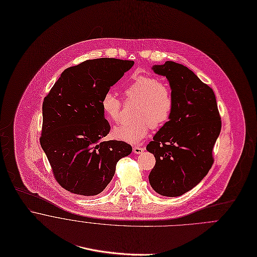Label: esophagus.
<instances>
[{"label": "esophagus", "instance_id": "1", "mask_svg": "<svg viewBox=\"0 0 257 257\" xmlns=\"http://www.w3.org/2000/svg\"><path fill=\"white\" fill-rule=\"evenodd\" d=\"M133 152H134L135 154H141V153L144 152V148L139 147V146H135V147L133 148Z\"/></svg>", "mask_w": 257, "mask_h": 257}]
</instances>
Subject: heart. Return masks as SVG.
I'll return each instance as SVG.
<instances>
[{
	"label": "heart",
	"mask_w": 257,
	"mask_h": 257,
	"mask_svg": "<svg viewBox=\"0 0 257 257\" xmlns=\"http://www.w3.org/2000/svg\"><path fill=\"white\" fill-rule=\"evenodd\" d=\"M126 102L137 103L132 122L116 126L113 135L122 141L132 144L140 143L146 138L149 130L160 127L171 117L174 108V96L169 84L154 75L141 74L134 76L123 88ZM122 101L112 92H107L101 99L104 116L112 121L121 120Z\"/></svg>",
	"instance_id": "1"
}]
</instances>
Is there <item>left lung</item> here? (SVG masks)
Masks as SVG:
<instances>
[{
  "instance_id": "left-lung-1",
  "label": "left lung",
  "mask_w": 257,
  "mask_h": 257,
  "mask_svg": "<svg viewBox=\"0 0 257 257\" xmlns=\"http://www.w3.org/2000/svg\"><path fill=\"white\" fill-rule=\"evenodd\" d=\"M152 69L169 80L174 108L146 147L156 159L149 182L161 196L179 197L196 187L210 170L212 149L221 129L220 115L212 89L191 69L174 61Z\"/></svg>"
}]
</instances>
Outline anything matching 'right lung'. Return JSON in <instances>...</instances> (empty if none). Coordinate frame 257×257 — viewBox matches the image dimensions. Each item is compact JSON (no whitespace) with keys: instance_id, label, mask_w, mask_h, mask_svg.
Returning <instances> with one entry per match:
<instances>
[{"instance_id":"right-lung-1","label":"right lung","mask_w":257,"mask_h":257,"mask_svg":"<svg viewBox=\"0 0 257 257\" xmlns=\"http://www.w3.org/2000/svg\"><path fill=\"white\" fill-rule=\"evenodd\" d=\"M133 64L107 57L85 60L66 68L44 99L41 146L54 179L72 194H100L117 162L132 152L126 142L100 139L110 131L103 95Z\"/></svg>"}]
</instances>
